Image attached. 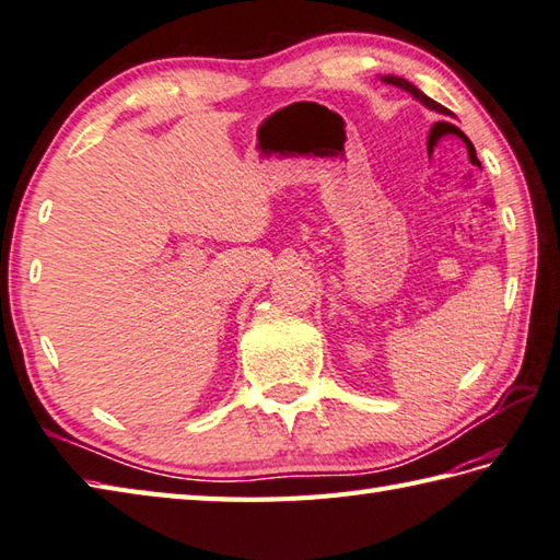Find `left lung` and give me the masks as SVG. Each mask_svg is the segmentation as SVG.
Segmentation results:
<instances>
[{
    "instance_id": "1",
    "label": "left lung",
    "mask_w": 560,
    "mask_h": 560,
    "mask_svg": "<svg viewBox=\"0 0 560 560\" xmlns=\"http://www.w3.org/2000/svg\"><path fill=\"white\" fill-rule=\"evenodd\" d=\"M383 82H388V84H393V86H400V90H405V92H410L415 98H418V102H422L424 106H430V108H434V112H442V114H446V108L442 106V104H436L434 98H430L427 94H422L418 86L415 84H410L408 80H402V77H383Z\"/></svg>"
}]
</instances>
